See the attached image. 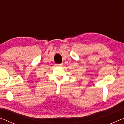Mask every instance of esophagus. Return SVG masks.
<instances>
[{
  "label": "esophagus",
  "mask_w": 124,
  "mask_h": 124,
  "mask_svg": "<svg viewBox=\"0 0 124 124\" xmlns=\"http://www.w3.org/2000/svg\"><path fill=\"white\" fill-rule=\"evenodd\" d=\"M56 66L57 67H60V66H63V64L62 63H61V64H56Z\"/></svg>",
  "instance_id": "esophagus-1"
}]
</instances>
